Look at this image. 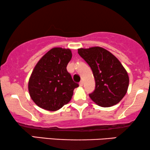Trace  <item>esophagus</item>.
Wrapping results in <instances>:
<instances>
[{
  "label": "esophagus",
  "mask_w": 150,
  "mask_h": 150,
  "mask_svg": "<svg viewBox=\"0 0 150 150\" xmlns=\"http://www.w3.org/2000/svg\"><path fill=\"white\" fill-rule=\"evenodd\" d=\"M83 81H81L80 82V83H79V85L81 86V87H82V86H83Z\"/></svg>",
  "instance_id": "esophagus-1"
}]
</instances>
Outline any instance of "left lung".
<instances>
[{"mask_svg": "<svg viewBox=\"0 0 150 150\" xmlns=\"http://www.w3.org/2000/svg\"><path fill=\"white\" fill-rule=\"evenodd\" d=\"M78 52L92 69L96 89L89 97L102 107L119 103L128 91L129 76L122 63L102 47L79 48Z\"/></svg>", "mask_w": 150, "mask_h": 150, "instance_id": "8db88e82", "label": "left lung"}]
</instances>
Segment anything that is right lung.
<instances>
[{
  "mask_svg": "<svg viewBox=\"0 0 150 150\" xmlns=\"http://www.w3.org/2000/svg\"><path fill=\"white\" fill-rule=\"evenodd\" d=\"M71 57L70 49L56 47L35 66L28 89L33 101L40 108L56 111L71 100L74 89L79 87L66 69Z\"/></svg>",
  "mask_w": 150,
  "mask_h": 150,
  "instance_id": "add662e5",
  "label": "right lung"
}]
</instances>
